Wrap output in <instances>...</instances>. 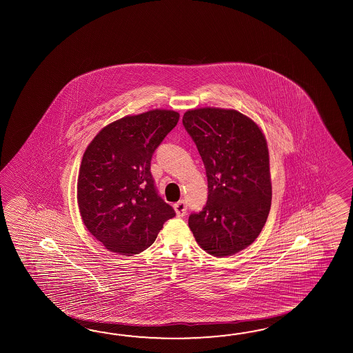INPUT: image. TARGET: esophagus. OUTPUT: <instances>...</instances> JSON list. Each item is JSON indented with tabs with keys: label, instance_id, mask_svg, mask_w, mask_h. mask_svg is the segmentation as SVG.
Masks as SVG:
<instances>
[{
	"label": "esophagus",
	"instance_id": "34e87169",
	"mask_svg": "<svg viewBox=\"0 0 353 353\" xmlns=\"http://www.w3.org/2000/svg\"><path fill=\"white\" fill-rule=\"evenodd\" d=\"M174 210H175V213H176L178 217L185 216V213H187V203L184 202V201H179V202L175 203L174 204Z\"/></svg>",
	"mask_w": 353,
	"mask_h": 353
}]
</instances>
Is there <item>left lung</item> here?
<instances>
[{
    "label": "left lung",
    "instance_id": "1",
    "mask_svg": "<svg viewBox=\"0 0 353 353\" xmlns=\"http://www.w3.org/2000/svg\"><path fill=\"white\" fill-rule=\"evenodd\" d=\"M183 125L205 168L208 201L189 216L198 245L217 257L248 248L271 207L269 149L261 128L248 116L214 107L189 110Z\"/></svg>",
    "mask_w": 353,
    "mask_h": 353
}]
</instances>
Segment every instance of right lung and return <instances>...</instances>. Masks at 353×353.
<instances>
[{"label":"right lung","instance_id":"right-lung-1","mask_svg":"<svg viewBox=\"0 0 353 353\" xmlns=\"http://www.w3.org/2000/svg\"><path fill=\"white\" fill-rule=\"evenodd\" d=\"M179 113L152 110L107 125L83 154L77 201L83 223L107 250L140 254L157 240L173 207L159 196L151 175L154 151Z\"/></svg>","mask_w":353,"mask_h":353}]
</instances>
